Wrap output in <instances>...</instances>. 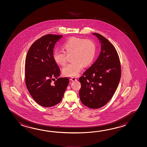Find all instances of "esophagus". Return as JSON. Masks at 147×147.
Returning <instances> with one entry per match:
<instances>
[{
	"label": "esophagus",
	"instance_id": "1",
	"mask_svg": "<svg viewBox=\"0 0 147 147\" xmlns=\"http://www.w3.org/2000/svg\"><path fill=\"white\" fill-rule=\"evenodd\" d=\"M70 80L72 81H76L77 80V78L75 77H71L70 78Z\"/></svg>",
	"mask_w": 147,
	"mask_h": 147
}]
</instances>
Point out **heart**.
Masks as SVG:
<instances>
[{"label":"heart","mask_w":147,"mask_h":147,"mask_svg":"<svg viewBox=\"0 0 147 147\" xmlns=\"http://www.w3.org/2000/svg\"><path fill=\"white\" fill-rule=\"evenodd\" d=\"M63 50L56 49L53 51V59L57 64L64 66L66 63L67 55L72 54V62L63 69V75L67 77H76L84 66L92 63L96 53V46L90 39L81 38H70L63 44Z\"/></svg>","instance_id":"heart-1"}]
</instances>
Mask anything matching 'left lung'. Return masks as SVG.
Segmentation results:
<instances>
[{"mask_svg":"<svg viewBox=\"0 0 147 147\" xmlns=\"http://www.w3.org/2000/svg\"><path fill=\"white\" fill-rule=\"evenodd\" d=\"M101 52L96 61L79 78V96L84 106L98 109L106 105L115 93L121 78V69L116 48L98 33Z\"/></svg>","mask_w":147,"mask_h":147,"instance_id":"1","label":"left lung"}]
</instances>
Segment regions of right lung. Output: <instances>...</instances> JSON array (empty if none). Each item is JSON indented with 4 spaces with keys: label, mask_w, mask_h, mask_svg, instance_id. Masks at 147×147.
<instances>
[{
    "label": "right lung",
    "mask_w": 147,
    "mask_h": 147,
    "mask_svg": "<svg viewBox=\"0 0 147 147\" xmlns=\"http://www.w3.org/2000/svg\"><path fill=\"white\" fill-rule=\"evenodd\" d=\"M62 37L48 34L38 39L30 47L26 58V87L34 101L44 107L59 103L69 84L68 78H58L60 70L53 57L55 45Z\"/></svg>",
    "instance_id": "obj_1"
}]
</instances>
